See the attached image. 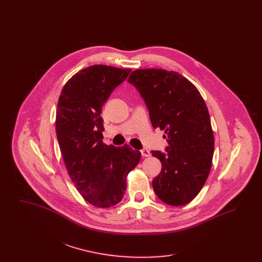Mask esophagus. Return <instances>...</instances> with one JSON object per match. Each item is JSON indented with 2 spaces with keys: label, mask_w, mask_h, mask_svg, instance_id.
Wrapping results in <instances>:
<instances>
[{
  "label": "esophagus",
  "mask_w": 262,
  "mask_h": 262,
  "mask_svg": "<svg viewBox=\"0 0 262 262\" xmlns=\"http://www.w3.org/2000/svg\"><path fill=\"white\" fill-rule=\"evenodd\" d=\"M140 153H141L142 157H148V156H150L149 150L146 149V148L140 150Z\"/></svg>",
  "instance_id": "esophagus-1"
}]
</instances>
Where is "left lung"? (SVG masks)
<instances>
[{"label":"left lung","instance_id":"8db88e82","mask_svg":"<svg viewBox=\"0 0 262 262\" xmlns=\"http://www.w3.org/2000/svg\"><path fill=\"white\" fill-rule=\"evenodd\" d=\"M127 81L144 101L152 126L165 130V152L152 150L162 163L152 181L163 202L181 206L193 200L210 172L214 136L206 104L183 75L161 69L137 70Z\"/></svg>","mask_w":262,"mask_h":262}]
</instances>
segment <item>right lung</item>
Wrapping results in <instances>:
<instances>
[{
	"instance_id": "1",
	"label": "right lung",
	"mask_w": 262,
	"mask_h": 262,
	"mask_svg": "<svg viewBox=\"0 0 262 262\" xmlns=\"http://www.w3.org/2000/svg\"><path fill=\"white\" fill-rule=\"evenodd\" d=\"M130 72L90 66L66 83L58 102L56 133L68 173L83 199L101 208L122 200L126 176L140 159V152L126 144L116 147L102 140V107Z\"/></svg>"
}]
</instances>
